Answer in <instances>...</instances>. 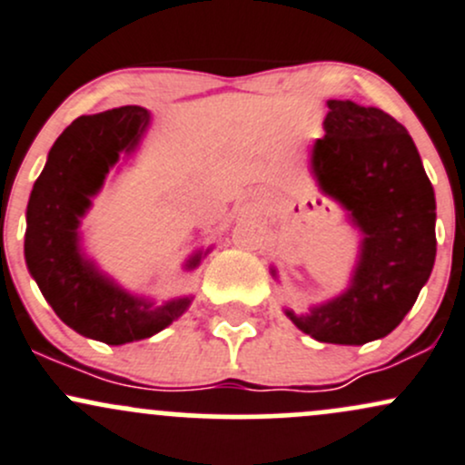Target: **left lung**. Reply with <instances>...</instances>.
Segmentation results:
<instances>
[{"label":"left lung","mask_w":465,"mask_h":465,"mask_svg":"<svg viewBox=\"0 0 465 465\" xmlns=\"http://www.w3.org/2000/svg\"><path fill=\"white\" fill-rule=\"evenodd\" d=\"M311 176L360 232L349 287L307 313L284 309L302 333L360 346L386 338L412 309L435 264V192L406 127L380 108L326 101ZM275 280L278 272L269 269Z\"/></svg>","instance_id":"8db88e82"}]
</instances>
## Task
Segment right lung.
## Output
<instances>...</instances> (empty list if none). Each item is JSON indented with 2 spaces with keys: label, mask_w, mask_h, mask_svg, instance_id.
I'll list each match as a JSON object with an SVG mask.
<instances>
[{
  "label": "right lung",
  "mask_w": 465,
  "mask_h": 465,
  "mask_svg": "<svg viewBox=\"0 0 465 465\" xmlns=\"http://www.w3.org/2000/svg\"><path fill=\"white\" fill-rule=\"evenodd\" d=\"M150 112L125 105L79 116L50 147L25 209V267L61 322L84 338L119 346L156 335L192 304V295L156 304L101 272L81 244V221L112 167L139 150ZM209 253L198 249L183 269L193 272Z\"/></svg>",
  "instance_id": "1"
}]
</instances>
